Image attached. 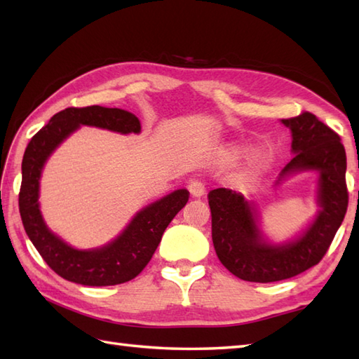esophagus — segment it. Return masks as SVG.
Here are the masks:
<instances>
[{"mask_svg":"<svg viewBox=\"0 0 359 359\" xmlns=\"http://www.w3.org/2000/svg\"><path fill=\"white\" fill-rule=\"evenodd\" d=\"M188 189H189V194L193 197H202L205 194V185L197 179H191L188 182Z\"/></svg>","mask_w":359,"mask_h":359,"instance_id":"1","label":"esophagus"}]
</instances>
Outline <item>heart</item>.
I'll use <instances>...</instances> for the list:
<instances>
[{
	"instance_id": "obj_1",
	"label": "heart",
	"mask_w": 359,
	"mask_h": 359,
	"mask_svg": "<svg viewBox=\"0 0 359 359\" xmlns=\"http://www.w3.org/2000/svg\"><path fill=\"white\" fill-rule=\"evenodd\" d=\"M238 154H239V149L233 148L231 151H228L226 156L228 158H234ZM266 163H269V154H266L265 149L256 147L245 152V156H243V160H242V168L243 171L248 174H256L259 171H262L266 166Z\"/></svg>"
}]
</instances>
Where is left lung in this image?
<instances>
[{
    "instance_id": "8db88e82",
    "label": "left lung",
    "mask_w": 359,
    "mask_h": 359,
    "mask_svg": "<svg viewBox=\"0 0 359 359\" xmlns=\"http://www.w3.org/2000/svg\"><path fill=\"white\" fill-rule=\"evenodd\" d=\"M280 123L292 133L293 158L280 171L274 187L296 174H318L319 210L302 231L292 239L274 242L262 230L256 205L243 194L228 188L212 189L208 194L211 236L219 261L234 276L250 282L288 279L316 265L347 211V160L339 135L310 112Z\"/></svg>"
}]
</instances>
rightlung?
Instances as JSON below:
<instances>
[{"label": "right lung", "instance_id": "add662e5", "mask_svg": "<svg viewBox=\"0 0 359 359\" xmlns=\"http://www.w3.org/2000/svg\"><path fill=\"white\" fill-rule=\"evenodd\" d=\"M81 126H95L120 134H140L142 125L133 112L88 106L67 108L53 116L29 142L21 163L20 215L26 234L50 269L75 284L104 287L134 279L151 261L163 231L185 207V188L143 207L118 236L102 247L80 250L69 245L46 224L40 210V180L44 165L60 144Z\"/></svg>", "mask_w": 359, "mask_h": 359}]
</instances>
